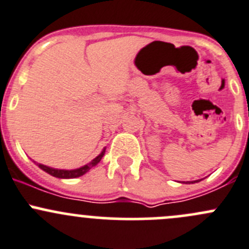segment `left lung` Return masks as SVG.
Masks as SVG:
<instances>
[{"label": "left lung", "mask_w": 249, "mask_h": 249, "mask_svg": "<svg viewBox=\"0 0 249 249\" xmlns=\"http://www.w3.org/2000/svg\"><path fill=\"white\" fill-rule=\"evenodd\" d=\"M196 182H199V180H193V182H187V183H196Z\"/></svg>", "instance_id": "1"}]
</instances>
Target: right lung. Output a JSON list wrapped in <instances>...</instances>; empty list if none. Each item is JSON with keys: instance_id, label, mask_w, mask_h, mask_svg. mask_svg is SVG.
<instances>
[{"instance_id": "right-lung-1", "label": "right lung", "mask_w": 249, "mask_h": 249, "mask_svg": "<svg viewBox=\"0 0 249 249\" xmlns=\"http://www.w3.org/2000/svg\"><path fill=\"white\" fill-rule=\"evenodd\" d=\"M105 152H106V148H104V149H102V152L100 153V154L97 155V157L95 158V159H92L91 161L89 162V164L84 165V166H82V167H78V169H74V170L54 169V167L47 166V165H43V164H37V165H38L39 169H42V170H43V171H46L47 173H49V175L53 176V177L64 178V179H70V178L80 177V176L85 175V173L89 171L90 169H92V167H94V166H96V165L99 164L100 161H101L102 158H104Z\"/></svg>"}]
</instances>
